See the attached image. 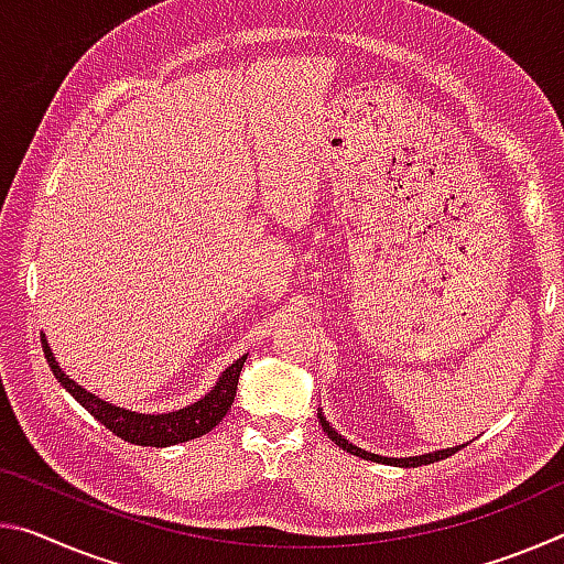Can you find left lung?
<instances>
[{
    "label": "left lung",
    "mask_w": 564,
    "mask_h": 564,
    "mask_svg": "<svg viewBox=\"0 0 564 564\" xmlns=\"http://www.w3.org/2000/svg\"><path fill=\"white\" fill-rule=\"evenodd\" d=\"M318 420H321V427L323 433H328V437L333 443H336L338 447H343V451L350 453V455H358L362 457V460H370V463H388V465H395V467H417V465H431V463H437V460H445V457L455 455L457 451H460V445L457 447H447V451H435V453H425V455H413V457H383V455H376V453H368V451H360L358 445L348 443L346 437L338 435L336 431H333L330 423L326 417H323V413L318 410Z\"/></svg>",
    "instance_id": "8db88e82"
}]
</instances>
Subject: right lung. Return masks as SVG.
Here are the masks:
<instances>
[{
	"label": "right lung",
	"instance_id": "add662e5",
	"mask_svg": "<svg viewBox=\"0 0 564 564\" xmlns=\"http://www.w3.org/2000/svg\"><path fill=\"white\" fill-rule=\"evenodd\" d=\"M42 348L54 378L69 390L76 403L87 408L101 425H107L113 435L121 437V441L133 443V445H147V447H169L176 443L194 441V437H202L208 431H214V427L221 423L224 415L228 413V408L234 405L238 376H241V368L246 362V356L234 360L231 366L224 370L221 378L216 380L212 393H206L202 400H196V403L174 410V413L151 415V413H133V410L107 403V400L89 393L87 388L74 383V380L59 368V362H56L50 343L44 338V333H42Z\"/></svg>",
	"mask_w": 564,
	"mask_h": 564
}]
</instances>
